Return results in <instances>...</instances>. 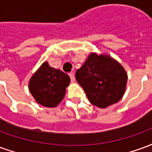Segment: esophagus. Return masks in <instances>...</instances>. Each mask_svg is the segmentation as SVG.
Wrapping results in <instances>:
<instances>
[{
    "label": "esophagus",
    "instance_id": "obj_1",
    "mask_svg": "<svg viewBox=\"0 0 152 152\" xmlns=\"http://www.w3.org/2000/svg\"><path fill=\"white\" fill-rule=\"evenodd\" d=\"M70 78H71V80H72V82H74L75 81V74L73 72L70 73L69 74Z\"/></svg>",
    "mask_w": 152,
    "mask_h": 152
}]
</instances>
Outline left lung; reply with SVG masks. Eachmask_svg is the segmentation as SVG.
I'll return each mask as SVG.
<instances>
[{
  "instance_id": "1",
  "label": "left lung",
  "mask_w": 152,
  "mask_h": 152,
  "mask_svg": "<svg viewBox=\"0 0 152 152\" xmlns=\"http://www.w3.org/2000/svg\"><path fill=\"white\" fill-rule=\"evenodd\" d=\"M76 79L93 105L106 108L124 96L128 75L121 63L110 55L91 53L76 71Z\"/></svg>"
}]
</instances>
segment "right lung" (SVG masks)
<instances>
[{
    "label": "right lung",
    "instance_id": "right-lung-1",
    "mask_svg": "<svg viewBox=\"0 0 152 152\" xmlns=\"http://www.w3.org/2000/svg\"><path fill=\"white\" fill-rule=\"evenodd\" d=\"M70 80L67 74L44 62L31 77L28 89L37 103L46 107H55L64 98Z\"/></svg>",
    "mask_w": 152,
    "mask_h": 152
}]
</instances>
